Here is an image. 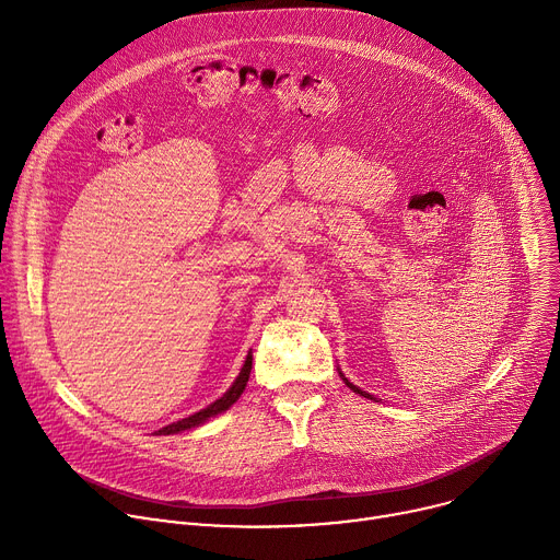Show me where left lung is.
<instances>
[{
    "instance_id": "8db88e82",
    "label": "left lung",
    "mask_w": 560,
    "mask_h": 560,
    "mask_svg": "<svg viewBox=\"0 0 560 560\" xmlns=\"http://www.w3.org/2000/svg\"><path fill=\"white\" fill-rule=\"evenodd\" d=\"M339 374H341V372H339ZM341 376H343V374H341ZM343 381H346V385H348V387H352V389H354V392H357V394H361V396H365V398H372V401H374V396H372V394H368V392H363V389H359V387H357V385H352V383H350V381H348V378H346V376H343Z\"/></svg>"
}]
</instances>
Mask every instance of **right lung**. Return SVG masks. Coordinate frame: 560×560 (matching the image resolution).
<instances>
[{
    "instance_id": "right-lung-1",
    "label": "right lung",
    "mask_w": 560,
    "mask_h": 560,
    "mask_svg": "<svg viewBox=\"0 0 560 560\" xmlns=\"http://www.w3.org/2000/svg\"><path fill=\"white\" fill-rule=\"evenodd\" d=\"M250 370H253V352H248V357H246V361H244V368H242V372H238V376L234 378V383L230 385V389H228L223 396H219L214 404H210L208 408H203V410H199V412H195V415H190V417H186V419H182V421H177V423H171V425L162 428V430L154 432V434H177V432L197 428V425L206 423L208 419H212V417L225 412V410L236 401V398L244 394V389H246V385H248V378H250Z\"/></svg>"
}]
</instances>
